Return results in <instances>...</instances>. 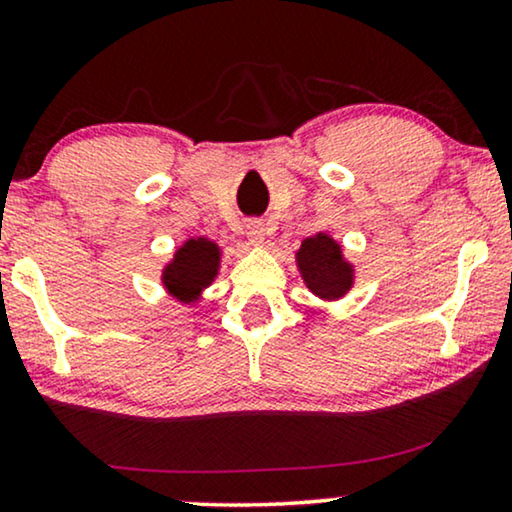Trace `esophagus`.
Listing matches in <instances>:
<instances>
[{
    "label": "esophagus",
    "mask_w": 512,
    "mask_h": 512,
    "mask_svg": "<svg viewBox=\"0 0 512 512\" xmlns=\"http://www.w3.org/2000/svg\"><path fill=\"white\" fill-rule=\"evenodd\" d=\"M246 234H248L250 243H255V246H259V243H264V225H262V222H257V220L248 222Z\"/></svg>",
    "instance_id": "obj_1"
}]
</instances>
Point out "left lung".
Segmentation results:
<instances>
[{
    "label": "left lung",
    "instance_id": "1",
    "mask_svg": "<svg viewBox=\"0 0 512 512\" xmlns=\"http://www.w3.org/2000/svg\"><path fill=\"white\" fill-rule=\"evenodd\" d=\"M297 264L306 287L320 299H341L352 287V266L327 234L308 236L297 253Z\"/></svg>",
    "mask_w": 512,
    "mask_h": 512
}]
</instances>
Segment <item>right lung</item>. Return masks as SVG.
Instances as JSON below:
<instances>
[{
  "mask_svg": "<svg viewBox=\"0 0 512 512\" xmlns=\"http://www.w3.org/2000/svg\"><path fill=\"white\" fill-rule=\"evenodd\" d=\"M220 266V248L213 241L190 239L185 241L171 262L164 266L162 283L167 287L171 297H176L183 304H190L201 294L204 287L213 283L218 276Z\"/></svg>",
  "mask_w": 512,
  "mask_h": 512,
  "instance_id": "add662e5",
  "label": "right lung"
}]
</instances>
